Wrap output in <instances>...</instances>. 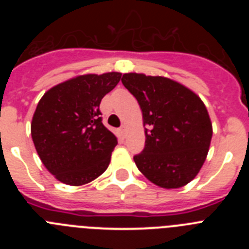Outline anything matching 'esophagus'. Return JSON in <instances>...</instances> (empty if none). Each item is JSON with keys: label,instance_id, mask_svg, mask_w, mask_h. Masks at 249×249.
<instances>
[{"label": "esophagus", "instance_id": "1", "mask_svg": "<svg viewBox=\"0 0 249 249\" xmlns=\"http://www.w3.org/2000/svg\"><path fill=\"white\" fill-rule=\"evenodd\" d=\"M121 135H122V137H126V126L124 124L121 127Z\"/></svg>", "mask_w": 249, "mask_h": 249}]
</instances>
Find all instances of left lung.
<instances>
[{
	"label": "left lung",
	"instance_id": "8db88e82",
	"mask_svg": "<svg viewBox=\"0 0 249 249\" xmlns=\"http://www.w3.org/2000/svg\"><path fill=\"white\" fill-rule=\"evenodd\" d=\"M123 86L138 101L146 142L135 163L162 188H179L198 175L206 160L212 122L203 101L186 86L162 76L124 73Z\"/></svg>",
	"mask_w": 249,
	"mask_h": 249
}]
</instances>
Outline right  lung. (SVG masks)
I'll return each mask as SVG.
<instances>
[{
    "mask_svg": "<svg viewBox=\"0 0 249 249\" xmlns=\"http://www.w3.org/2000/svg\"><path fill=\"white\" fill-rule=\"evenodd\" d=\"M122 73L82 74L53 86L39 100L31 136L43 166L70 186L89 183L105 172L117 137L100 117V103Z\"/></svg>",
    "mask_w": 249,
    "mask_h": 249,
    "instance_id": "obj_1",
    "label": "right lung"
}]
</instances>
